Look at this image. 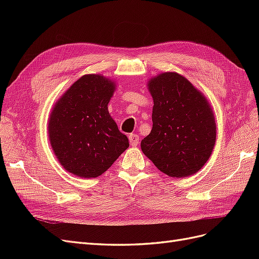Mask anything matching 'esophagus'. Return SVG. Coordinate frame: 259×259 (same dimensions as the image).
Returning a JSON list of instances; mask_svg holds the SVG:
<instances>
[{"label": "esophagus", "mask_w": 259, "mask_h": 259, "mask_svg": "<svg viewBox=\"0 0 259 259\" xmlns=\"http://www.w3.org/2000/svg\"><path fill=\"white\" fill-rule=\"evenodd\" d=\"M128 140H130L131 146L136 147L139 144V136L137 134H130L128 135Z\"/></svg>", "instance_id": "1"}]
</instances>
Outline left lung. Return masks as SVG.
I'll list each match as a JSON object with an SVG mask.
<instances>
[{
  "label": "left lung",
  "instance_id": "1",
  "mask_svg": "<svg viewBox=\"0 0 259 259\" xmlns=\"http://www.w3.org/2000/svg\"><path fill=\"white\" fill-rule=\"evenodd\" d=\"M152 130L140 147L164 174L182 178L201 169L213 152L216 123L203 94L185 76L164 72L148 82Z\"/></svg>",
  "mask_w": 259,
  "mask_h": 259
}]
</instances>
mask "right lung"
Returning a JSON list of instances; mask_svg holds the SVG:
<instances>
[{
  "label": "right lung",
  "instance_id": "add662e5",
  "mask_svg": "<svg viewBox=\"0 0 259 259\" xmlns=\"http://www.w3.org/2000/svg\"><path fill=\"white\" fill-rule=\"evenodd\" d=\"M115 83L85 74L55 104L49 120L53 151L66 170L82 178L104 174L128 148L108 111Z\"/></svg>",
  "mask_w": 259,
  "mask_h": 259
}]
</instances>
